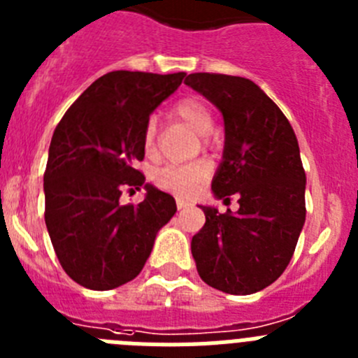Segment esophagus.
<instances>
[{"mask_svg": "<svg viewBox=\"0 0 358 358\" xmlns=\"http://www.w3.org/2000/svg\"><path fill=\"white\" fill-rule=\"evenodd\" d=\"M176 204H177V208H179V210H182V208L188 206V202H186L185 199H181V197L176 199Z\"/></svg>", "mask_w": 358, "mask_h": 358, "instance_id": "34e87169", "label": "esophagus"}]
</instances>
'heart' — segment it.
<instances>
[{
  "mask_svg": "<svg viewBox=\"0 0 358 358\" xmlns=\"http://www.w3.org/2000/svg\"><path fill=\"white\" fill-rule=\"evenodd\" d=\"M173 115L185 120L189 127L199 134H208L213 129V116L210 109L201 98L186 96L177 100L173 103ZM156 138H157V125L154 120H148L143 127V152L147 156H152L156 152ZM202 140H206V136H202ZM210 164L204 159H194L188 163H169L157 169L152 176V181L163 192L179 195V197H189L197 194L204 182L210 177Z\"/></svg>",
  "mask_w": 358,
  "mask_h": 358,
  "instance_id": "1",
  "label": "heart"
}]
</instances>
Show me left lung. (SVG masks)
Instances as JSON below:
<instances>
[{
    "label": "left lung",
    "mask_w": 358,
    "mask_h": 358,
    "mask_svg": "<svg viewBox=\"0 0 358 358\" xmlns=\"http://www.w3.org/2000/svg\"><path fill=\"white\" fill-rule=\"evenodd\" d=\"M186 85L220 109L224 159L211 189L224 202L238 197L236 213L201 206L206 222L192 238L204 283L235 296L265 289L283 274L306 217L299 145L280 107L252 80L192 73Z\"/></svg>",
    "instance_id": "left-lung-1"
}]
</instances>
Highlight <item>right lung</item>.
<instances>
[{"instance_id":"1","label":"right lung","mask_w":358,"mask_h":358,"mask_svg":"<svg viewBox=\"0 0 358 358\" xmlns=\"http://www.w3.org/2000/svg\"><path fill=\"white\" fill-rule=\"evenodd\" d=\"M186 73L110 71L73 102L55 127L44 170V220L55 255L73 281L110 290L134 280L157 231L177 211L172 195L145 185L140 205L122 191L145 184V123Z\"/></svg>"}]
</instances>
